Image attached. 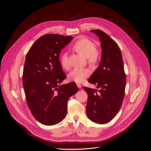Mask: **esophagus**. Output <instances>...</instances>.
<instances>
[{"mask_svg":"<svg viewBox=\"0 0 151 151\" xmlns=\"http://www.w3.org/2000/svg\"><path fill=\"white\" fill-rule=\"evenodd\" d=\"M77 86H78V88H81V87H82L81 84H80V83H77Z\"/></svg>","mask_w":151,"mask_h":151,"instance_id":"34e87169","label":"esophagus"}]
</instances>
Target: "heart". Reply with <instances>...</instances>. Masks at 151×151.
I'll list each match as a JSON object with an SVG mask.
<instances>
[{"label":"heart","instance_id":"b5f03b06","mask_svg":"<svg viewBox=\"0 0 151 151\" xmlns=\"http://www.w3.org/2000/svg\"><path fill=\"white\" fill-rule=\"evenodd\" d=\"M75 50L79 53L87 58L88 61L91 64H95L98 61V53L95 43L89 39L83 38L78 40L73 45ZM61 64L65 70L70 68L68 56L64 53L61 58ZM90 70L88 68H76L68 75L70 81L77 83L83 82L90 75Z\"/></svg>","mask_w":151,"mask_h":151}]
</instances>
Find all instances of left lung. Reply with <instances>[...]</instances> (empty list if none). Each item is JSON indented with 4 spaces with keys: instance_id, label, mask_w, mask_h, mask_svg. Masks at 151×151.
Instances as JSON below:
<instances>
[{
    "instance_id": "left-lung-1",
    "label": "left lung",
    "mask_w": 151,
    "mask_h": 151,
    "mask_svg": "<svg viewBox=\"0 0 151 151\" xmlns=\"http://www.w3.org/2000/svg\"><path fill=\"white\" fill-rule=\"evenodd\" d=\"M101 42L100 64L88 81L97 85L98 90L84 87L87 93L86 112L91 121L98 124L109 122L122 106L126 76L121 52L117 43L101 29H92Z\"/></svg>"
}]
</instances>
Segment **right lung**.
Listing matches in <instances>:
<instances>
[{
	"label": "right lung",
	"instance_id": "1",
	"mask_svg": "<svg viewBox=\"0 0 151 151\" xmlns=\"http://www.w3.org/2000/svg\"><path fill=\"white\" fill-rule=\"evenodd\" d=\"M73 39L57 34L39 37L27 52L22 84L29 109L40 123L52 126L67 113V101L78 90L76 83L59 85L66 78L59 53Z\"/></svg>",
	"mask_w": 151,
	"mask_h": 151
}]
</instances>
